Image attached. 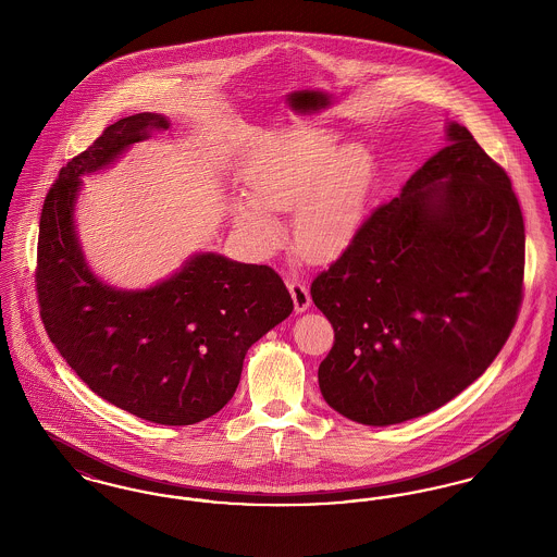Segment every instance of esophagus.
<instances>
[{"mask_svg": "<svg viewBox=\"0 0 557 557\" xmlns=\"http://www.w3.org/2000/svg\"><path fill=\"white\" fill-rule=\"evenodd\" d=\"M288 290H290L296 313H302V311H307L311 307V294H309V288L305 284L288 282Z\"/></svg>", "mask_w": 557, "mask_h": 557, "instance_id": "esophagus-1", "label": "esophagus"}]
</instances>
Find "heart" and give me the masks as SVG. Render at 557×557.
Returning <instances> with one entry per match:
<instances>
[{
	"mask_svg": "<svg viewBox=\"0 0 557 557\" xmlns=\"http://www.w3.org/2000/svg\"><path fill=\"white\" fill-rule=\"evenodd\" d=\"M371 169L363 146L348 144L336 150L332 133H275L244 173L248 196L234 200V221L252 250L269 257L284 242L275 212L294 209L296 252L313 263L332 261L357 236Z\"/></svg>",
	"mask_w": 557,
	"mask_h": 557,
	"instance_id": "obj_1",
	"label": "heart"
}]
</instances>
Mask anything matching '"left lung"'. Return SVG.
Returning <instances> with one entry per match:
<instances>
[{"mask_svg":"<svg viewBox=\"0 0 557 557\" xmlns=\"http://www.w3.org/2000/svg\"><path fill=\"white\" fill-rule=\"evenodd\" d=\"M445 139L311 284L336 338L319 391L357 424L443 407L493 363L518 318L524 221L511 182L463 125L449 121Z\"/></svg>","mask_w":557,"mask_h":557,"instance_id":"8db88e82","label":"left lung"}]
</instances>
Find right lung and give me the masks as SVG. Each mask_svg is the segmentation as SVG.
Returning <instances> with one entry per match:
<instances>
[{
    "label": "right lung",
    "mask_w": 557,
    "mask_h": 557,
    "mask_svg": "<svg viewBox=\"0 0 557 557\" xmlns=\"http://www.w3.org/2000/svg\"><path fill=\"white\" fill-rule=\"evenodd\" d=\"M169 125L157 112L125 116L62 166L41 211L35 282L50 341L98 397L152 424L189 425L230 403L248 348L294 305L271 267L216 252L191 255L144 290L89 269L75 225L81 177Z\"/></svg>",
    "instance_id": "right-lung-1"
}]
</instances>
